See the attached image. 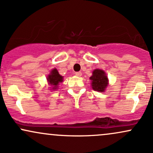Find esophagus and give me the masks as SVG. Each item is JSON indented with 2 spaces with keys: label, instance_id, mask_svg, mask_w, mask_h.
<instances>
[{
  "label": "esophagus",
  "instance_id": "1",
  "mask_svg": "<svg viewBox=\"0 0 153 153\" xmlns=\"http://www.w3.org/2000/svg\"><path fill=\"white\" fill-rule=\"evenodd\" d=\"M75 75H76L77 76L80 77L82 75V73L81 72H77V73H75Z\"/></svg>",
  "mask_w": 153,
  "mask_h": 153
}]
</instances>
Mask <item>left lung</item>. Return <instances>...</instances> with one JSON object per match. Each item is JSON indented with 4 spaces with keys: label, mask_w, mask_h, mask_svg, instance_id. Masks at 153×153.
<instances>
[{
    "label": "left lung",
    "mask_w": 153,
    "mask_h": 153,
    "mask_svg": "<svg viewBox=\"0 0 153 153\" xmlns=\"http://www.w3.org/2000/svg\"><path fill=\"white\" fill-rule=\"evenodd\" d=\"M91 86L94 91L104 92L108 86V80L104 71L101 69H96L93 71L92 76L90 77Z\"/></svg>",
    "instance_id": "8db88e82"
}]
</instances>
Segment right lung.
<instances>
[{
  "instance_id": "obj_1",
  "label": "right lung",
  "mask_w": 153,
  "mask_h": 153,
  "mask_svg": "<svg viewBox=\"0 0 153 153\" xmlns=\"http://www.w3.org/2000/svg\"><path fill=\"white\" fill-rule=\"evenodd\" d=\"M47 79L49 84L52 86L53 91L57 89V87H58L57 85H59V82H62L63 81V77L59 74L58 71L56 68H54L53 70L51 71Z\"/></svg>"
}]
</instances>
